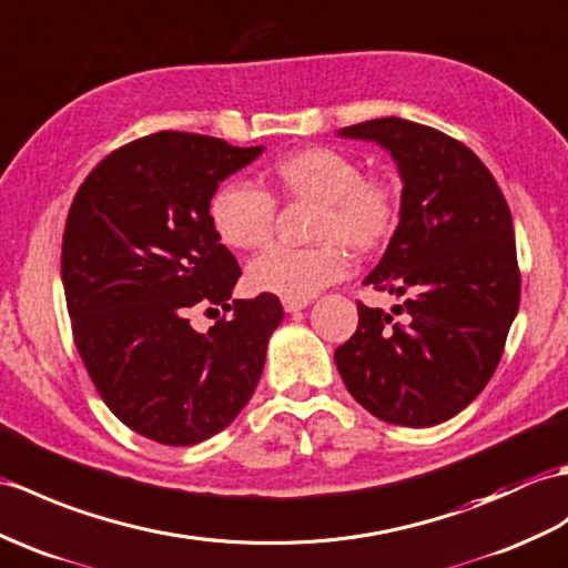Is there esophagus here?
I'll return each mask as SVG.
<instances>
[{"label": "esophagus", "mask_w": 568, "mask_h": 568, "mask_svg": "<svg viewBox=\"0 0 568 568\" xmlns=\"http://www.w3.org/2000/svg\"><path fill=\"white\" fill-rule=\"evenodd\" d=\"M310 305V300H283V310L285 312H300Z\"/></svg>", "instance_id": "34e87169"}]
</instances>
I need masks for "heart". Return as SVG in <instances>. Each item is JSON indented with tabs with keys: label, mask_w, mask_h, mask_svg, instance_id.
Masks as SVG:
<instances>
[{
	"label": "heart",
	"mask_w": 568,
	"mask_h": 568,
	"mask_svg": "<svg viewBox=\"0 0 568 568\" xmlns=\"http://www.w3.org/2000/svg\"><path fill=\"white\" fill-rule=\"evenodd\" d=\"M268 179L290 201L320 203L314 240L307 248L271 246L248 263V283L258 293L283 300H312L348 273L346 244L355 254H373L399 224V197L392 183L363 176V166L336 148H305L281 156ZM210 222L222 244L258 248L271 240L275 201L256 186L230 181L210 197Z\"/></svg>",
	"instance_id": "b5f03b06"
}]
</instances>
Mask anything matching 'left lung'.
Listing matches in <instances>:
<instances>
[{"label":"left lung","instance_id":"1","mask_svg":"<svg viewBox=\"0 0 568 568\" xmlns=\"http://www.w3.org/2000/svg\"><path fill=\"white\" fill-rule=\"evenodd\" d=\"M338 135L377 142L397 162L399 224L365 285L404 302L392 312L358 302V328L336 348V367L379 420L443 424L491 379L518 314L508 203L479 156L435 128L375 118Z\"/></svg>","mask_w":568,"mask_h":568}]
</instances>
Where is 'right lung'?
<instances>
[{
    "instance_id": "add662e5",
    "label": "right lung",
    "mask_w": 568,
    "mask_h": 568,
    "mask_svg": "<svg viewBox=\"0 0 568 568\" xmlns=\"http://www.w3.org/2000/svg\"><path fill=\"white\" fill-rule=\"evenodd\" d=\"M261 152L162 130L111 152L72 201L62 285L77 351L105 406L154 443L227 428L283 322L275 295L230 302L242 268L207 213L220 181ZM197 306L231 316L195 333Z\"/></svg>"
}]
</instances>
